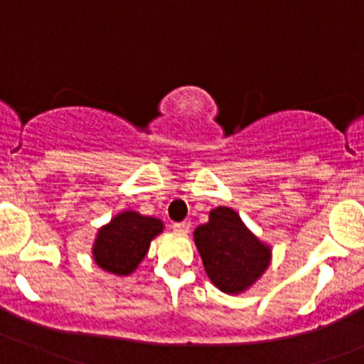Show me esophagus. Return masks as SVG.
Returning <instances> with one entry per match:
<instances>
[{"mask_svg":"<svg viewBox=\"0 0 364 364\" xmlns=\"http://www.w3.org/2000/svg\"><path fill=\"white\" fill-rule=\"evenodd\" d=\"M172 230L179 235H186L190 232V223H174L172 224Z\"/></svg>","mask_w":364,"mask_h":364,"instance_id":"34e87169","label":"esophagus"}]
</instances>
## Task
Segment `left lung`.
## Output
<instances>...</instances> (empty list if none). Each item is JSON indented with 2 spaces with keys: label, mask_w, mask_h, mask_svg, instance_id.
Listing matches in <instances>:
<instances>
[{
  "label": "left lung",
  "mask_w": 364,
  "mask_h": 364,
  "mask_svg": "<svg viewBox=\"0 0 364 364\" xmlns=\"http://www.w3.org/2000/svg\"><path fill=\"white\" fill-rule=\"evenodd\" d=\"M206 274L226 294H240L259 280L271 262V247L259 240L228 206L212 210L208 223L193 232Z\"/></svg>",
  "instance_id": "obj_1"
}]
</instances>
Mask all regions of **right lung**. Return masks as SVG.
<instances>
[{
  "label": "right lung",
  "instance_id": "obj_1",
  "mask_svg": "<svg viewBox=\"0 0 364 364\" xmlns=\"http://www.w3.org/2000/svg\"><path fill=\"white\" fill-rule=\"evenodd\" d=\"M161 232L163 223L159 219L125 210L98 230L93 260L107 273L127 277L144 260L151 240Z\"/></svg>",
  "mask_w": 364,
  "mask_h": 364
}]
</instances>
